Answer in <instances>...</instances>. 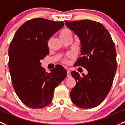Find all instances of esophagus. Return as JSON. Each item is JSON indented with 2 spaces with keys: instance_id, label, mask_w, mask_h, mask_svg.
<instances>
[{
  "instance_id": "obj_1",
  "label": "esophagus",
  "mask_w": 125,
  "mask_h": 125,
  "mask_svg": "<svg viewBox=\"0 0 125 125\" xmlns=\"http://www.w3.org/2000/svg\"><path fill=\"white\" fill-rule=\"evenodd\" d=\"M66 76L67 77L72 76V75H71V73H70V70H67V74H66Z\"/></svg>"
}]
</instances>
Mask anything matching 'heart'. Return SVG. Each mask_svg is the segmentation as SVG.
Here are the masks:
<instances>
[{"label":"heart","instance_id":"1","mask_svg":"<svg viewBox=\"0 0 125 125\" xmlns=\"http://www.w3.org/2000/svg\"><path fill=\"white\" fill-rule=\"evenodd\" d=\"M60 38L62 39V40H63V39H66V38H72V31H71L69 29H63V30H62V31L60 33ZM64 62H66V60H63Z\"/></svg>","mask_w":125,"mask_h":125}]
</instances>
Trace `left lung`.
<instances>
[{"mask_svg": "<svg viewBox=\"0 0 125 125\" xmlns=\"http://www.w3.org/2000/svg\"><path fill=\"white\" fill-rule=\"evenodd\" d=\"M65 25L78 36L81 44V57L74 66L87 70V74L71 72L76 80L70 92L72 102L82 108L101 104L108 94L116 70L115 44L110 33L99 22L89 20L66 21Z\"/></svg>", "mask_w": 125, "mask_h": 125, "instance_id": "left-lung-1", "label": "left lung"}]
</instances>
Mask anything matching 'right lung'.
Returning a JSON list of instances; mask_svg holds the SVG:
<instances>
[{
  "label": "right lung",
  "mask_w": 125,
  "mask_h": 125,
  "mask_svg": "<svg viewBox=\"0 0 125 125\" xmlns=\"http://www.w3.org/2000/svg\"><path fill=\"white\" fill-rule=\"evenodd\" d=\"M63 26V21L33 18L21 26L10 42L9 68L13 86L20 99L30 108L49 105L55 88L66 77L62 65H56L51 73L41 65V60L49 53L47 41Z\"/></svg>",
  "instance_id": "add662e5"
}]
</instances>
